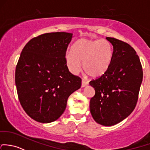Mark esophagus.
<instances>
[{
  "label": "esophagus",
  "instance_id": "esophagus-1",
  "mask_svg": "<svg viewBox=\"0 0 150 150\" xmlns=\"http://www.w3.org/2000/svg\"><path fill=\"white\" fill-rule=\"evenodd\" d=\"M88 81H86V80H82V84H81L82 87H85V86H88Z\"/></svg>",
  "mask_w": 150,
  "mask_h": 150
}]
</instances>
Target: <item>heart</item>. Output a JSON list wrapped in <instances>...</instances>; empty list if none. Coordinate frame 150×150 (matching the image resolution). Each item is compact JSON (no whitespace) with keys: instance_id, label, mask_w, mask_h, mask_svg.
<instances>
[{"instance_id":"obj_1","label":"heart","mask_w":150,"mask_h":150,"mask_svg":"<svg viewBox=\"0 0 150 150\" xmlns=\"http://www.w3.org/2000/svg\"><path fill=\"white\" fill-rule=\"evenodd\" d=\"M113 46L105 39H80L66 52L65 61L69 70L78 74L82 68L91 78H98L109 69L113 59Z\"/></svg>"}]
</instances>
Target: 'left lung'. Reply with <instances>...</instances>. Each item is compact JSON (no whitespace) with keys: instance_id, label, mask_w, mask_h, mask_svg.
Wrapping results in <instances>:
<instances>
[{"instance_id":"1","label":"left lung","mask_w":150,"mask_h":150,"mask_svg":"<svg viewBox=\"0 0 150 150\" xmlns=\"http://www.w3.org/2000/svg\"><path fill=\"white\" fill-rule=\"evenodd\" d=\"M106 39L113 47L112 62L104 75L90 81L96 92L90 100V110L98 124L113 126L129 116L136 107L143 70L131 45L115 38Z\"/></svg>"}]
</instances>
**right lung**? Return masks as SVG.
Returning a JSON list of instances; mask_svg holds the SVG:
<instances>
[{
    "mask_svg": "<svg viewBox=\"0 0 150 150\" xmlns=\"http://www.w3.org/2000/svg\"><path fill=\"white\" fill-rule=\"evenodd\" d=\"M72 36L52 32L33 38L17 62L15 83L18 100L25 112L38 122L59 119L69 96L81 87V78L71 73L65 61Z\"/></svg>",
    "mask_w": 150,
    "mask_h": 150,
    "instance_id": "add662e5",
    "label": "right lung"
}]
</instances>
